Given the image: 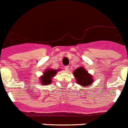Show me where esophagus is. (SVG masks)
<instances>
[{"instance_id":"obj_1","label":"esophagus","mask_w":128,"mask_h":128,"mask_svg":"<svg viewBox=\"0 0 128 128\" xmlns=\"http://www.w3.org/2000/svg\"><path fill=\"white\" fill-rule=\"evenodd\" d=\"M64 69H65V70H66V72H69L70 70V67L68 66H65L64 67Z\"/></svg>"}]
</instances>
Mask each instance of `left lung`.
Returning <instances> with one entry per match:
<instances>
[{"label": "left lung", "mask_w": 128, "mask_h": 128, "mask_svg": "<svg viewBox=\"0 0 128 128\" xmlns=\"http://www.w3.org/2000/svg\"><path fill=\"white\" fill-rule=\"evenodd\" d=\"M77 84L84 88H88L93 83V76L88 72L84 67H79L73 72Z\"/></svg>", "instance_id": "left-lung-1"}]
</instances>
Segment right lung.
Instances as JSON below:
<instances>
[{"label":"right lung","mask_w":128,"mask_h":128,"mask_svg":"<svg viewBox=\"0 0 128 128\" xmlns=\"http://www.w3.org/2000/svg\"><path fill=\"white\" fill-rule=\"evenodd\" d=\"M60 70H54L52 68H47L43 72V74L39 77V82L42 86H47L52 83V80L56 76L57 72Z\"/></svg>","instance_id":"1"}]
</instances>
